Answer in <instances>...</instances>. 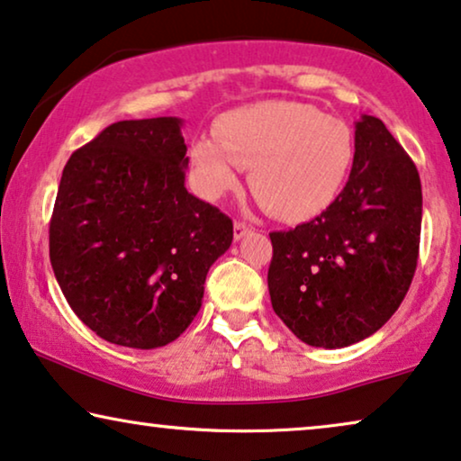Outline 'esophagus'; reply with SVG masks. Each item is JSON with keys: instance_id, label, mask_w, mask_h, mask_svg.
<instances>
[{"instance_id": "34e87169", "label": "esophagus", "mask_w": 461, "mask_h": 461, "mask_svg": "<svg viewBox=\"0 0 461 461\" xmlns=\"http://www.w3.org/2000/svg\"><path fill=\"white\" fill-rule=\"evenodd\" d=\"M250 231V225L244 223V221H236L234 223V238L236 240H240V238H244Z\"/></svg>"}]
</instances>
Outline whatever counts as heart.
Returning <instances> with one entry per match:
<instances>
[{
	"label": "heart",
	"mask_w": 461,
	"mask_h": 461,
	"mask_svg": "<svg viewBox=\"0 0 461 461\" xmlns=\"http://www.w3.org/2000/svg\"><path fill=\"white\" fill-rule=\"evenodd\" d=\"M214 139L189 145V176L202 198L219 200L250 168L255 198L282 221L321 214L346 183L354 132L346 122L297 101H263L221 115Z\"/></svg>",
	"instance_id": "heart-1"
}]
</instances>
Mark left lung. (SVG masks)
<instances>
[{"label":"left lung","instance_id":"1","mask_svg":"<svg viewBox=\"0 0 461 461\" xmlns=\"http://www.w3.org/2000/svg\"><path fill=\"white\" fill-rule=\"evenodd\" d=\"M343 192L308 223L272 231V308L299 339L346 348L390 321L417 267L421 181L384 122H356Z\"/></svg>","mask_w":461,"mask_h":461}]
</instances>
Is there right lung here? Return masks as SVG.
<instances>
[{"label":"right lung","mask_w":461,"mask_h":461,"mask_svg":"<svg viewBox=\"0 0 461 461\" xmlns=\"http://www.w3.org/2000/svg\"><path fill=\"white\" fill-rule=\"evenodd\" d=\"M179 118L124 120L71 153L50 219L67 303L115 346L175 341L198 314L234 223L185 189Z\"/></svg>","instance_id":"1"}]
</instances>
